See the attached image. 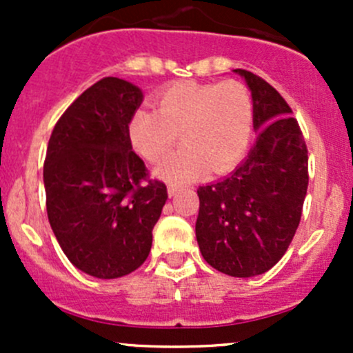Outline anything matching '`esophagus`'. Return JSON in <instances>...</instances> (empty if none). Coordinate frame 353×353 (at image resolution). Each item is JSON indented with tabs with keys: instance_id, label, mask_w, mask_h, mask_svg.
<instances>
[{
	"instance_id": "obj_1",
	"label": "esophagus",
	"mask_w": 353,
	"mask_h": 353,
	"mask_svg": "<svg viewBox=\"0 0 353 353\" xmlns=\"http://www.w3.org/2000/svg\"><path fill=\"white\" fill-rule=\"evenodd\" d=\"M167 191H169V196H176V194L181 191V186L179 184H169Z\"/></svg>"
}]
</instances>
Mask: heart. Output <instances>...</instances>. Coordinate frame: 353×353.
<instances>
[{
	"mask_svg": "<svg viewBox=\"0 0 353 353\" xmlns=\"http://www.w3.org/2000/svg\"><path fill=\"white\" fill-rule=\"evenodd\" d=\"M157 112L138 108L128 121V138L148 162H157L176 143L184 147L167 157L157 172L169 181H188L208 167L223 174L248 150L252 133L251 92L237 80L222 83L181 81L157 95Z\"/></svg>",
	"mask_w": 353,
	"mask_h": 353,
	"instance_id": "1",
	"label": "heart"
}]
</instances>
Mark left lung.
Instances as JSON below:
<instances>
[{
  "label": "left lung",
  "instance_id": "left-lung-1",
  "mask_svg": "<svg viewBox=\"0 0 353 353\" xmlns=\"http://www.w3.org/2000/svg\"><path fill=\"white\" fill-rule=\"evenodd\" d=\"M234 71L251 90L259 134L230 176L198 188L196 241L210 266L248 279L273 268L294 239L307 193V147L285 99L258 74Z\"/></svg>",
  "mask_w": 353,
  "mask_h": 353
}]
</instances>
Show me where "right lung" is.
I'll list each match as a JSON object with an SVG mask.
<instances>
[{
	"label": "right lung",
	"mask_w": 353,
	"mask_h": 353,
	"mask_svg": "<svg viewBox=\"0 0 353 353\" xmlns=\"http://www.w3.org/2000/svg\"><path fill=\"white\" fill-rule=\"evenodd\" d=\"M137 85L105 77L65 110L44 162L48 219L66 258L95 279L140 268L167 199L133 152L128 121L140 108Z\"/></svg>",
	"instance_id": "add662e5"
}]
</instances>
